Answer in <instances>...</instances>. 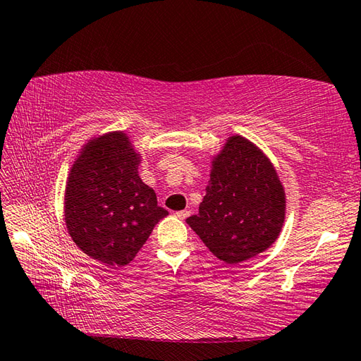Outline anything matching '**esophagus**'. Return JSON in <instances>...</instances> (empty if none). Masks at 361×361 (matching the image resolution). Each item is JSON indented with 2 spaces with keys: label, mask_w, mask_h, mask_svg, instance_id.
<instances>
[{
  "label": "esophagus",
  "mask_w": 361,
  "mask_h": 361,
  "mask_svg": "<svg viewBox=\"0 0 361 361\" xmlns=\"http://www.w3.org/2000/svg\"><path fill=\"white\" fill-rule=\"evenodd\" d=\"M189 214H190V212L185 209V211H178V212H175V216L178 217V219H181V220H185V219H188V217H189Z\"/></svg>",
  "instance_id": "esophagus-1"
}]
</instances>
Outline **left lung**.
I'll list each match as a JSON object with an SVG mask.
<instances>
[{"instance_id": "obj_1", "label": "left lung", "mask_w": 361, "mask_h": 361, "mask_svg": "<svg viewBox=\"0 0 361 361\" xmlns=\"http://www.w3.org/2000/svg\"><path fill=\"white\" fill-rule=\"evenodd\" d=\"M211 178L197 216L186 219L217 259L240 264L278 239L287 198L271 159L242 135L212 157Z\"/></svg>"}]
</instances>
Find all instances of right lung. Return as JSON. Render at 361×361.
Wrapping results in <instances>:
<instances>
[{
    "instance_id": "add662e5",
    "label": "right lung",
    "mask_w": 361,
    "mask_h": 361,
    "mask_svg": "<svg viewBox=\"0 0 361 361\" xmlns=\"http://www.w3.org/2000/svg\"><path fill=\"white\" fill-rule=\"evenodd\" d=\"M141 153L122 130L83 144L65 188V224L73 242L106 267L132 262L153 226L167 216L137 173Z\"/></svg>"
}]
</instances>
